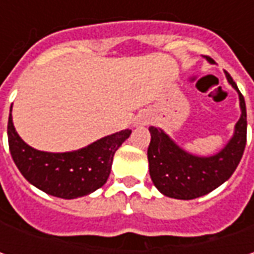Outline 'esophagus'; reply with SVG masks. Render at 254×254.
I'll return each mask as SVG.
<instances>
[{
    "mask_svg": "<svg viewBox=\"0 0 254 254\" xmlns=\"http://www.w3.org/2000/svg\"><path fill=\"white\" fill-rule=\"evenodd\" d=\"M145 124H148V120H147V119H138L137 126H145Z\"/></svg>",
    "mask_w": 254,
    "mask_h": 254,
    "instance_id": "34e87169",
    "label": "esophagus"
}]
</instances>
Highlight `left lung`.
I'll return each mask as SVG.
<instances>
[{"label": "left lung", "instance_id": "1", "mask_svg": "<svg viewBox=\"0 0 254 254\" xmlns=\"http://www.w3.org/2000/svg\"><path fill=\"white\" fill-rule=\"evenodd\" d=\"M225 76L239 96L240 117L229 141L219 151L195 155L184 150L160 127L148 128L151 134L147 151L150 177L155 188L168 198L190 200L203 196L229 180L239 165L246 147V103L230 74L225 72Z\"/></svg>", "mask_w": 254, "mask_h": 254}]
</instances>
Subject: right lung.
Masks as SVG:
<instances>
[{
    "instance_id": "add662e5",
    "label": "right lung",
    "mask_w": 254,
    "mask_h": 254,
    "mask_svg": "<svg viewBox=\"0 0 254 254\" xmlns=\"http://www.w3.org/2000/svg\"><path fill=\"white\" fill-rule=\"evenodd\" d=\"M11 113L12 104L8 119V144L15 165L29 184L62 199L82 198L102 188L109 180L114 152L131 134V130H122L74 151H41L19 137Z\"/></svg>"
}]
</instances>
